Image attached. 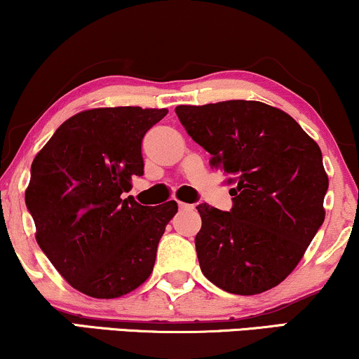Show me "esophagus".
I'll list each match as a JSON object with an SVG mask.
<instances>
[{"label":"esophagus","instance_id":"1","mask_svg":"<svg viewBox=\"0 0 359 359\" xmlns=\"http://www.w3.org/2000/svg\"><path fill=\"white\" fill-rule=\"evenodd\" d=\"M179 208L180 210H192L194 205H190V203H185V202H179Z\"/></svg>","mask_w":359,"mask_h":359}]
</instances>
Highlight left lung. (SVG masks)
Listing matches in <instances>:
<instances>
[{
    "label": "left lung",
    "instance_id": "obj_1",
    "mask_svg": "<svg viewBox=\"0 0 359 359\" xmlns=\"http://www.w3.org/2000/svg\"><path fill=\"white\" fill-rule=\"evenodd\" d=\"M175 112L232 185L230 212L197 207L202 273L233 294L276 287L325 220L328 175L318 144L287 112L258 101L177 106Z\"/></svg>",
    "mask_w": 359,
    "mask_h": 359
}]
</instances>
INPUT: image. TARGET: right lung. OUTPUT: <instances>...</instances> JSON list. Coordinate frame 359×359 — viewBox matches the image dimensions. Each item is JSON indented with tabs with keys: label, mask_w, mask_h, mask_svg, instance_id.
Instances as JSON below:
<instances>
[{
	"label": "right lung",
	"mask_w": 359,
	"mask_h": 359,
	"mask_svg": "<svg viewBox=\"0 0 359 359\" xmlns=\"http://www.w3.org/2000/svg\"><path fill=\"white\" fill-rule=\"evenodd\" d=\"M167 109L97 107L57 127L36 154L26 207L36 242L78 292L119 298L151 276L177 202L140 205L126 197L144 174L140 146Z\"/></svg>",
	"instance_id": "right-lung-1"
}]
</instances>
